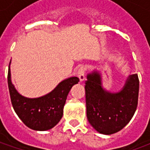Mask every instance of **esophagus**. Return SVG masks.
<instances>
[{
  "instance_id": "obj_1",
  "label": "esophagus",
  "mask_w": 150,
  "mask_h": 150,
  "mask_svg": "<svg viewBox=\"0 0 150 150\" xmlns=\"http://www.w3.org/2000/svg\"><path fill=\"white\" fill-rule=\"evenodd\" d=\"M85 71H86V68L83 66L80 67L78 70V76L79 78V81L83 82L85 79Z\"/></svg>"
}]
</instances>
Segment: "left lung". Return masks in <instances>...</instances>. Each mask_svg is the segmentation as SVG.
<instances>
[{"mask_svg": "<svg viewBox=\"0 0 150 150\" xmlns=\"http://www.w3.org/2000/svg\"><path fill=\"white\" fill-rule=\"evenodd\" d=\"M85 84L87 117L94 129L111 135L126 126L137 107L138 75H129L117 92L104 89L101 74L96 71L88 74Z\"/></svg>", "mask_w": 150, "mask_h": 150, "instance_id": "left-lung-1", "label": "left lung"}]
</instances>
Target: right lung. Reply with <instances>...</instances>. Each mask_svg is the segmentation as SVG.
Returning a JSON list of instances; mask_svg holds the SVG:
<instances>
[{
  "mask_svg": "<svg viewBox=\"0 0 150 150\" xmlns=\"http://www.w3.org/2000/svg\"><path fill=\"white\" fill-rule=\"evenodd\" d=\"M10 63L8 65V86L12 105L15 112L25 125L36 131H46L54 128L63 115V107L69 91L79 79L70 77L62 80L48 94L38 98H27L18 92L11 81Z\"/></svg>",
  "mask_w": 150,
  "mask_h": 150,
  "instance_id": "1",
  "label": "right lung"
}]
</instances>
